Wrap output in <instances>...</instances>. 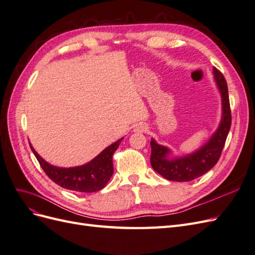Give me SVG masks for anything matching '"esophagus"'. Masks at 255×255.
<instances>
[{"label": "esophagus", "mask_w": 255, "mask_h": 255, "mask_svg": "<svg viewBox=\"0 0 255 255\" xmlns=\"http://www.w3.org/2000/svg\"><path fill=\"white\" fill-rule=\"evenodd\" d=\"M134 130L136 133H145L146 130H148V126L143 125V123H139V125H137L135 127Z\"/></svg>", "instance_id": "obj_1"}]
</instances>
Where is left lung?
<instances>
[{
    "mask_svg": "<svg viewBox=\"0 0 255 255\" xmlns=\"http://www.w3.org/2000/svg\"><path fill=\"white\" fill-rule=\"evenodd\" d=\"M214 78L217 83L222 100V118L220 126L202 148L183 157L168 158L170 150L156 143L152 139L151 144V166L157 173L169 181L189 182L203 175L217 164L225 146L229 130L232 122L230 109L228 85L223 74L217 68L213 69Z\"/></svg>",
    "mask_w": 255,
    "mask_h": 255,
    "instance_id": "8db88e82",
    "label": "left lung"
}]
</instances>
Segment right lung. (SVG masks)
<instances>
[{"instance_id":"obj_1","label":"right lung","mask_w":255,"mask_h":255,"mask_svg":"<svg viewBox=\"0 0 255 255\" xmlns=\"http://www.w3.org/2000/svg\"><path fill=\"white\" fill-rule=\"evenodd\" d=\"M122 139L123 138L107 146L89 163L72 168H59L50 165L39 156L32 144L29 143V145L43 171L54 183L69 190L96 192L104 188L113 175V155Z\"/></svg>"}]
</instances>
